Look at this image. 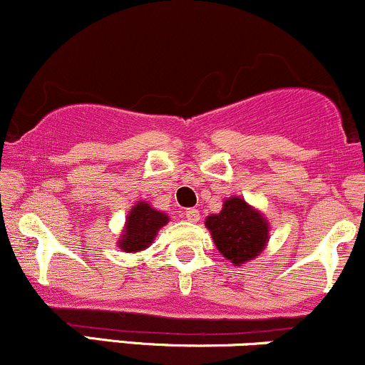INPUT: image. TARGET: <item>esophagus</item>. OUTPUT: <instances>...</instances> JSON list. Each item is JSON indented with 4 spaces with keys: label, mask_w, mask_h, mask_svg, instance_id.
Masks as SVG:
<instances>
[{
    "label": "esophagus",
    "mask_w": 365,
    "mask_h": 365,
    "mask_svg": "<svg viewBox=\"0 0 365 365\" xmlns=\"http://www.w3.org/2000/svg\"><path fill=\"white\" fill-rule=\"evenodd\" d=\"M183 215H185L187 220L192 221V223H195V221L200 220V212L197 211V209H194V207L185 209V212H183Z\"/></svg>",
    "instance_id": "1"
}]
</instances>
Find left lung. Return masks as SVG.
Returning <instances> with one entry per match:
<instances>
[{
	"mask_svg": "<svg viewBox=\"0 0 365 365\" xmlns=\"http://www.w3.org/2000/svg\"><path fill=\"white\" fill-rule=\"evenodd\" d=\"M206 226L217 250L235 264L252 261L266 245L269 232L267 221L238 197L226 200L220 215L207 216Z\"/></svg>",
	"mask_w": 365,
	"mask_h": 365,
	"instance_id": "obj_1",
	"label": "left lung"
}]
</instances>
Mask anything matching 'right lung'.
Listing matches in <instances>:
<instances>
[{"mask_svg": "<svg viewBox=\"0 0 365 365\" xmlns=\"http://www.w3.org/2000/svg\"><path fill=\"white\" fill-rule=\"evenodd\" d=\"M166 223H168V216L153 209L148 202H139L127 217L120 249H123L125 252L144 250L149 244H153V238L156 237L158 230Z\"/></svg>", "mask_w": 365, "mask_h": 365, "instance_id": "1", "label": "right lung"}]
</instances>
